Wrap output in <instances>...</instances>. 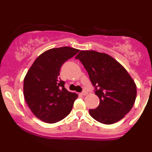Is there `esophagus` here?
<instances>
[{
    "mask_svg": "<svg viewBox=\"0 0 152 152\" xmlns=\"http://www.w3.org/2000/svg\"><path fill=\"white\" fill-rule=\"evenodd\" d=\"M87 94H88V92H87L86 91H83L82 92V93H81V95H83V96H85V95H86Z\"/></svg>",
    "mask_w": 152,
    "mask_h": 152,
    "instance_id": "1",
    "label": "esophagus"
}]
</instances>
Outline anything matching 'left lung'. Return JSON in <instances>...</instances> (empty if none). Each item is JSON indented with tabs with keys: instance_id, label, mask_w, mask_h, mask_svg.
Returning a JSON list of instances; mask_svg holds the SVG:
<instances>
[{
	"instance_id": "obj_1",
	"label": "left lung",
	"mask_w": 152,
	"mask_h": 152,
	"mask_svg": "<svg viewBox=\"0 0 152 152\" xmlns=\"http://www.w3.org/2000/svg\"><path fill=\"white\" fill-rule=\"evenodd\" d=\"M88 72L99 105L90 109L94 119L112 124L122 119L133 107L137 86L126 69L111 56L95 50H81L75 57Z\"/></svg>"
}]
</instances>
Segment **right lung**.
<instances>
[{
	"mask_svg": "<svg viewBox=\"0 0 152 152\" xmlns=\"http://www.w3.org/2000/svg\"><path fill=\"white\" fill-rule=\"evenodd\" d=\"M78 51L68 46L51 48L41 54L28 71L23 81L24 98L41 121L56 123L71 112L78 95L66 89L59 71L64 62Z\"/></svg>",
	"mask_w": 152,
	"mask_h": 152,
	"instance_id": "add662e5",
	"label": "right lung"
}]
</instances>
